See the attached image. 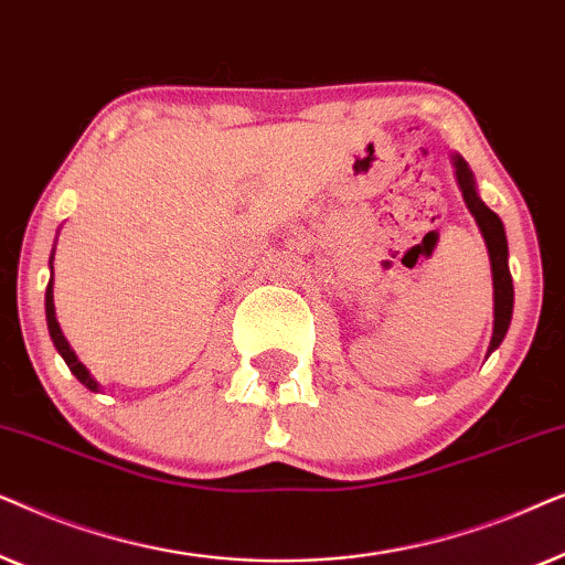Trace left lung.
Returning <instances> with one entry per match:
<instances>
[{
  "mask_svg": "<svg viewBox=\"0 0 565 565\" xmlns=\"http://www.w3.org/2000/svg\"><path fill=\"white\" fill-rule=\"evenodd\" d=\"M455 182L462 192V200H466L470 215L476 218V226L481 231L486 249H489L491 259V277H493V334L489 342V352L499 350V344L504 342L509 323H512V308H514V285H512V273H509V246H507V231L504 223L497 213L491 211L489 205L483 203L481 195H478L476 177L470 172L468 161L460 157V153H450Z\"/></svg>",
  "mask_w": 565,
  "mask_h": 565,
  "instance_id": "1",
  "label": "left lung"
}]
</instances>
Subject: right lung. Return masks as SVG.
<instances>
[{
    "mask_svg": "<svg viewBox=\"0 0 565 565\" xmlns=\"http://www.w3.org/2000/svg\"><path fill=\"white\" fill-rule=\"evenodd\" d=\"M53 252H56V246H53ZM53 252H51V280H49V288H45V321H49V334L53 339V347H56L61 358H64V362L68 365V370L76 375V381H79L82 385H87L89 391H99V383L92 377V373L87 367L82 365L79 358H76V352L72 350V344L66 342L64 331H61L58 327V319H56V306H53Z\"/></svg>",
    "mask_w": 565,
    "mask_h": 565,
    "instance_id": "obj_1",
    "label": "right lung"
}]
</instances>
